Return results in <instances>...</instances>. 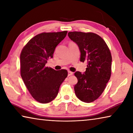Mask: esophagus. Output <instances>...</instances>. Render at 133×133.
<instances>
[{"label": "esophagus", "mask_w": 133, "mask_h": 133, "mask_svg": "<svg viewBox=\"0 0 133 133\" xmlns=\"http://www.w3.org/2000/svg\"><path fill=\"white\" fill-rule=\"evenodd\" d=\"M73 72H71V71H68V76L73 75Z\"/></svg>", "instance_id": "obj_1"}]
</instances>
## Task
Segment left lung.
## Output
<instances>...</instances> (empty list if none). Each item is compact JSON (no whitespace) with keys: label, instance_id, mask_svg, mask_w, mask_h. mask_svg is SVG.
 <instances>
[{"label":"left lung","instance_id":"left-lung-1","mask_svg":"<svg viewBox=\"0 0 133 133\" xmlns=\"http://www.w3.org/2000/svg\"><path fill=\"white\" fill-rule=\"evenodd\" d=\"M68 36L79 48L80 62H87L84 73H75L78 80L74 87L75 94L83 102H93L103 93L110 78L111 52L104 40L96 33L71 31Z\"/></svg>","mask_w":133,"mask_h":133}]
</instances>
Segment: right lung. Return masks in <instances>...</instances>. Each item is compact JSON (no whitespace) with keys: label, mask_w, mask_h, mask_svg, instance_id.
I'll use <instances>...</instances> for the list:
<instances>
[{"label":"right lung","mask_w":133,"mask_h":133,"mask_svg":"<svg viewBox=\"0 0 133 133\" xmlns=\"http://www.w3.org/2000/svg\"><path fill=\"white\" fill-rule=\"evenodd\" d=\"M67 33V31L42 33L29 40L21 51V77L31 96L40 103H48L56 98L68 75L66 70L57 71L46 66Z\"/></svg>","instance_id":"1"}]
</instances>
